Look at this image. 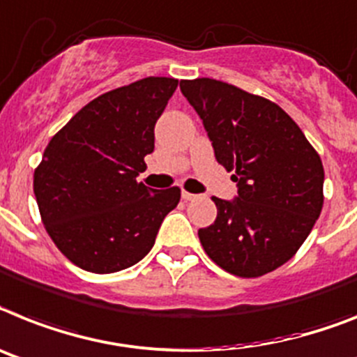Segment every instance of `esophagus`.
Returning <instances> with one entry per match:
<instances>
[{
    "mask_svg": "<svg viewBox=\"0 0 357 357\" xmlns=\"http://www.w3.org/2000/svg\"><path fill=\"white\" fill-rule=\"evenodd\" d=\"M181 197H183L185 202H192V199H196L197 197V194H190L187 192V190H183V192H181Z\"/></svg>",
    "mask_w": 357,
    "mask_h": 357,
    "instance_id": "1",
    "label": "esophagus"
}]
</instances>
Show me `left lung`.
Returning a JSON list of instances; mask_svg holds the SVG:
<instances>
[{"mask_svg":"<svg viewBox=\"0 0 357 357\" xmlns=\"http://www.w3.org/2000/svg\"><path fill=\"white\" fill-rule=\"evenodd\" d=\"M179 89L202 118L238 196L212 197L218 218L197 230L215 265L239 278L275 271L298 252L323 206V163L285 110L211 77Z\"/></svg>","mask_w":357,"mask_h":357,"instance_id":"8db88e82","label":"left lung"}]
</instances>
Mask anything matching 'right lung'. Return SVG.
Instances as JSON below:
<instances>
[{"label": "right lung", "mask_w": 357, "mask_h": 357, "mask_svg": "<svg viewBox=\"0 0 357 357\" xmlns=\"http://www.w3.org/2000/svg\"><path fill=\"white\" fill-rule=\"evenodd\" d=\"M178 89L174 77H145L85 105L50 139L34 172V194L56 247L83 271L110 274L142 261L178 187L137 183L154 127Z\"/></svg>", "instance_id": "1"}]
</instances>
